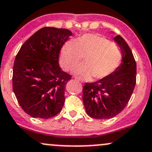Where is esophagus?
<instances>
[{
  "mask_svg": "<svg viewBox=\"0 0 152 152\" xmlns=\"http://www.w3.org/2000/svg\"><path fill=\"white\" fill-rule=\"evenodd\" d=\"M75 79H78V80H80V79H79V78H78V77H75Z\"/></svg>",
  "mask_w": 152,
  "mask_h": 152,
  "instance_id": "1",
  "label": "esophagus"
}]
</instances>
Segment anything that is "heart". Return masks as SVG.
<instances>
[{
  "label": "heart",
  "instance_id": "heart-1",
  "mask_svg": "<svg viewBox=\"0 0 152 152\" xmlns=\"http://www.w3.org/2000/svg\"><path fill=\"white\" fill-rule=\"evenodd\" d=\"M84 58V64L77 65L73 73L84 79L92 76L101 80L117 69L122 59L120 48L108 39L96 34H85L75 41H69L60 52V65L69 71Z\"/></svg>",
  "mask_w": 152,
  "mask_h": 152
}]
</instances>
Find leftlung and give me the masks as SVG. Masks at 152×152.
<instances>
[{
	"instance_id": "left-lung-1",
	"label": "left lung",
	"mask_w": 152,
	"mask_h": 152,
	"mask_svg": "<svg viewBox=\"0 0 152 152\" xmlns=\"http://www.w3.org/2000/svg\"><path fill=\"white\" fill-rule=\"evenodd\" d=\"M114 39L122 51V63L107 78L83 87L86 112L96 119H111L122 111L136 83V63L132 51L120 36Z\"/></svg>"
}]
</instances>
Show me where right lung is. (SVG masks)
Returning a JSON list of instances; mask_svg holds the SVG:
<instances>
[{
  "label": "right lung",
  "instance_id": "right-lung-1",
  "mask_svg": "<svg viewBox=\"0 0 152 152\" xmlns=\"http://www.w3.org/2000/svg\"><path fill=\"white\" fill-rule=\"evenodd\" d=\"M71 36L69 30L44 27L22 44L16 56L13 91L32 117L49 119L62 110L65 85L71 76L60 68L59 55Z\"/></svg>",
  "mask_w": 152,
  "mask_h": 152
}]
</instances>
